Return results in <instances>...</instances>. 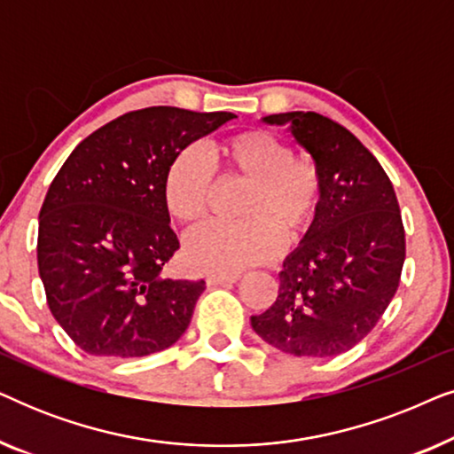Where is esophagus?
<instances>
[{
    "label": "esophagus",
    "instance_id": "obj_1",
    "mask_svg": "<svg viewBox=\"0 0 454 454\" xmlns=\"http://www.w3.org/2000/svg\"><path fill=\"white\" fill-rule=\"evenodd\" d=\"M239 275H208L207 277V283L208 285H231V283H238Z\"/></svg>",
    "mask_w": 454,
    "mask_h": 454
}]
</instances>
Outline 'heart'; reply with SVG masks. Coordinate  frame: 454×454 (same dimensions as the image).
I'll use <instances>...</instances> for the list:
<instances>
[{
  "mask_svg": "<svg viewBox=\"0 0 454 454\" xmlns=\"http://www.w3.org/2000/svg\"><path fill=\"white\" fill-rule=\"evenodd\" d=\"M221 177L246 184L239 198V223H210L185 238L184 256L192 269L233 275L269 262L283 239L295 244L314 225L325 177L312 157H297L287 142L264 129H246L215 146ZM215 176L200 151L185 146L171 159L163 177V200L173 219L194 225L208 215Z\"/></svg>",
  "mask_w": 454,
  "mask_h": 454,
  "instance_id": "heart-1",
  "label": "heart"
}]
</instances>
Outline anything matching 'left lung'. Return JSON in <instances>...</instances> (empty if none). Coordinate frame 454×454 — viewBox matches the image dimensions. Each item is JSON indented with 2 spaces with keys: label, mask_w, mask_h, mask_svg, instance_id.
Masks as SVG:
<instances>
[{
  "label": "left lung",
  "mask_w": 454,
  "mask_h": 454,
  "mask_svg": "<svg viewBox=\"0 0 454 454\" xmlns=\"http://www.w3.org/2000/svg\"><path fill=\"white\" fill-rule=\"evenodd\" d=\"M287 123L318 163L325 192L300 247L278 272V295L252 328L297 357H334L357 345L396 294L405 229L393 184L378 159L340 123L314 111L264 117Z\"/></svg>",
  "instance_id": "1"
}]
</instances>
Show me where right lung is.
<instances>
[{
    "mask_svg": "<svg viewBox=\"0 0 454 454\" xmlns=\"http://www.w3.org/2000/svg\"><path fill=\"white\" fill-rule=\"evenodd\" d=\"M233 114L129 111L74 148L39 215L36 260L47 303L90 356L145 357L182 337L204 281L163 277L177 252L163 200L171 159Z\"/></svg>",
    "mask_w": 454,
    "mask_h": 454,
    "instance_id": "obj_1",
    "label": "right lung"
}]
</instances>
